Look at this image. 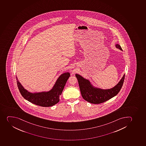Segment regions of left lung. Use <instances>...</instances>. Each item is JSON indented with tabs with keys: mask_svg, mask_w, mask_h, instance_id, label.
Returning <instances> with one entry per match:
<instances>
[{
	"mask_svg": "<svg viewBox=\"0 0 146 146\" xmlns=\"http://www.w3.org/2000/svg\"><path fill=\"white\" fill-rule=\"evenodd\" d=\"M115 46L121 51L123 50L119 44H116ZM76 76L78 79L83 99L92 104H100L107 101L118 94L123 84L125 74L115 86L110 89H102L94 87L89 80L77 74Z\"/></svg>",
	"mask_w": 146,
	"mask_h": 146,
	"instance_id": "left-lung-1",
	"label": "left lung"
}]
</instances>
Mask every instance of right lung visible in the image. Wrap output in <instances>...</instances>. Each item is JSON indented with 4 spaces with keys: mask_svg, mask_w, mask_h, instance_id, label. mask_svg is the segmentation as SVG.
Wrapping results in <instances>:
<instances>
[{
    "mask_svg": "<svg viewBox=\"0 0 146 146\" xmlns=\"http://www.w3.org/2000/svg\"><path fill=\"white\" fill-rule=\"evenodd\" d=\"M70 76V73L62 74L59 76L50 91L36 93H31L25 89L18 80L17 76L16 78L19 91L24 99L38 106L48 107L54 106L59 102L60 96Z\"/></svg>",
    "mask_w": 146,
    "mask_h": 146,
    "instance_id": "1",
    "label": "right lung"
}]
</instances>
